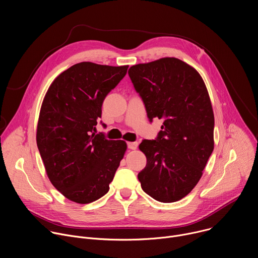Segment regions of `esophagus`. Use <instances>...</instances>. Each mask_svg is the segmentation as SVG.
I'll use <instances>...</instances> for the list:
<instances>
[{"label":"esophagus","mask_w":258,"mask_h":258,"mask_svg":"<svg viewBox=\"0 0 258 258\" xmlns=\"http://www.w3.org/2000/svg\"><path fill=\"white\" fill-rule=\"evenodd\" d=\"M127 147H128V149L136 150L137 147H138V142H128L127 143Z\"/></svg>","instance_id":"1"}]
</instances>
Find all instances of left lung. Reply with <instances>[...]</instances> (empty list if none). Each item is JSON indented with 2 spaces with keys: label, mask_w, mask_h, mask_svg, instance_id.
Here are the masks:
<instances>
[{
  "label": "left lung",
  "mask_w": 258,
  "mask_h": 258,
  "mask_svg": "<svg viewBox=\"0 0 258 258\" xmlns=\"http://www.w3.org/2000/svg\"><path fill=\"white\" fill-rule=\"evenodd\" d=\"M147 116L163 119L155 140H143L147 164L138 174L143 191L171 203L197 185L213 151L214 115L206 86L195 68L176 58L128 69Z\"/></svg>",
  "instance_id": "obj_1"
}]
</instances>
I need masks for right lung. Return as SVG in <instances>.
I'll list each match as a JSON object with an SVG mask.
<instances>
[{
    "instance_id": "1",
    "label": "right lung",
    "mask_w": 258,
    "mask_h": 258,
    "mask_svg": "<svg viewBox=\"0 0 258 258\" xmlns=\"http://www.w3.org/2000/svg\"><path fill=\"white\" fill-rule=\"evenodd\" d=\"M127 68L78 63L57 77L45 96L36 144L53 186L73 202L103 197L123 158L124 141L107 140L94 131L104 99Z\"/></svg>"
}]
</instances>
